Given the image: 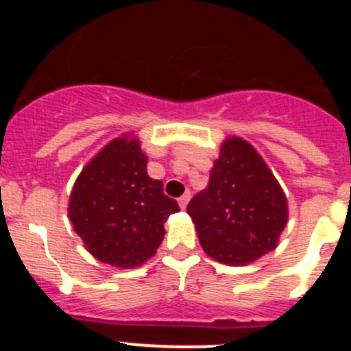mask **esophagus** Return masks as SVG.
Segmentation results:
<instances>
[{
    "mask_svg": "<svg viewBox=\"0 0 351 351\" xmlns=\"http://www.w3.org/2000/svg\"><path fill=\"white\" fill-rule=\"evenodd\" d=\"M190 197H191L190 191H186L184 195L179 197V206H181V209H186V206H188V202H190Z\"/></svg>",
    "mask_w": 351,
    "mask_h": 351,
    "instance_id": "1",
    "label": "esophagus"
}]
</instances>
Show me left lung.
<instances>
[{
  "instance_id": "8db88e82",
  "label": "left lung",
  "mask_w": 351,
  "mask_h": 351,
  "mask_svg": "<svg viewBox=\"0 0 351 351\" xmlns=\"http://www.w3.org/2000/svg\"><path fill=\"white\" fill-rule=\"evenodd\" d=\"M207 255L246 265L278 246L287 226V197L265 161L246 141L223 142L209 186L186 207Z\"/></svg>"
}]
</instances>
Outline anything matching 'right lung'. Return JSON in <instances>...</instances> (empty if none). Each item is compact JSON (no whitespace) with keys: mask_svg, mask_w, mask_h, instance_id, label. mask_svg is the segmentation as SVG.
<instances>
[{"mask_svg":"<svg viewBox=\"0 0 351 351\" xmlns=\"http://www.w3.org/2000/svg\"><path fill=\"white\" fill-rule=\"evenodd\" d=\"M163 182L147 176V158L137 138L105 145L77 178L68 216L95 258L137 267L156 253L165 221L178 213Z\"/></svg>","mask_w":351,"mask_h":351,"instance_id":"add662e5","label":"right lung"}]
</instances>
